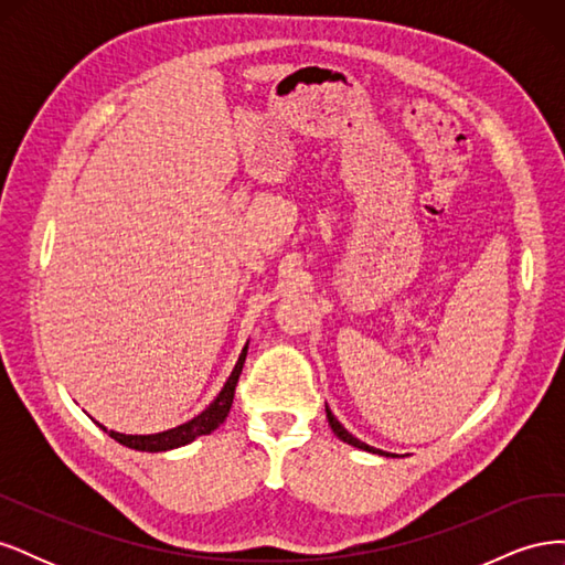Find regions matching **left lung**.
Wrapping results in <instances>:
<instances>
[{
	"label": "left lung",
	"instance_id": "left-lung-1",
	"mask_svg": "<svg viewBox=\"0 0 565 565\" xmlns=\"http://www.w3.org/2000/svg\"><path fill=\"white\" fill-rule=\"evenodd\" d=\"M324 415H328V422H330V426H332V431H334V436L339 438V440H344V443H349V446H353V448H358V450H365V452H372V455H382V457H391V452H384V450H377V448H372V446H367V443H363V440H358L355 436H351L344 426L339 424V419L332 415V409L324 405Z\"/></svg>",
	"mask_w": 565,
	"mask_h": 565
}]
</instances>
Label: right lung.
<instances>
[{
  "label": "right lung",
  "mask_w": 565,
  "mask_h": 565,
  "mask_svg": "<svg viewBox=\"0 0 565 565\" xmlns=\"http://www.w3.org/2000/svg\"><path fill=\"white\" fill-rule=\"evenodd\" d=\"M247 347L249 341L245 344L241 358H237V363L231 372V377L226 380L224 388L218 391V396L202 409L200 415H195L193 419H188L185 424L174 426V429H167L160 434H148V436H131V434H119V431H108L104 424H98L100 429H104L113 440H117L119 446H127L131 450H141V452H167V450H174V448H183L188 443H193L200 436H207L212 434L216 426L224 424V419L231 413V405H233V396H235V384L237 377H241L243 365H245V358H247Z\"/></svg>",
  "instance_id": "1"
}]
</instances>
